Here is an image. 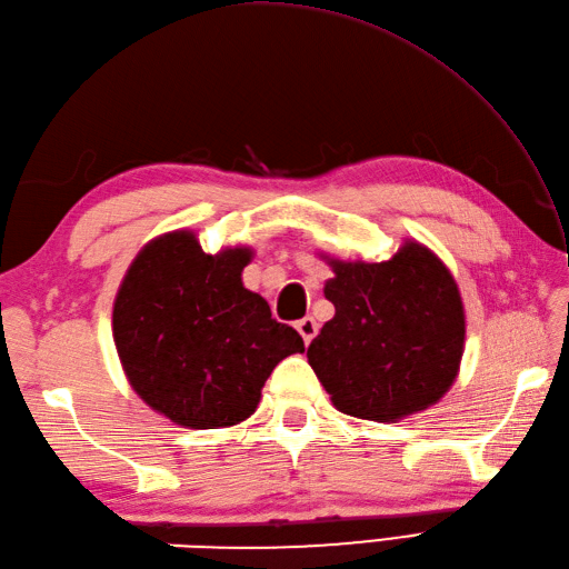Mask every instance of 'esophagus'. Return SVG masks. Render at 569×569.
I'll list each match as a JSON object with an SVG mask.
<instances>
[{"instance_id": "34e87169", "label": "esophagus", "mask_w": 569, "mask_h": 569, "mask_svg": "<svg viewBox=\"0 0 569 569\" xmlns=\"http://www.w3.org/2000/svg\"><path fill=\"white\" fill-rule=\"evenodd\" d=\"M296 330L300 332V337H303V342H306V345H310V342H312V337L318 335V322L312 320V318H303V320H298V322H296Z\"/></svg>"}]
</instances>
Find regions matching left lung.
<instances>
[{
	"mask_svg": "<svg viewBox=\"0 0 569 569\" xmlns=\"http://www.w3.org/2000/svg\"><path fill=\"white\" fill-rule=\"evenodd\" d=\"M325 298L335 318L308 347V365L337 410L398 422L452 389L465 355L467 318L455 276L416 239L389 261L337 259Z\"/></svg>",
	"mask_w": 569,
	"mask_h": 569,
	"instance_id": "1",
	"label": "left lung"
}]
</instances>
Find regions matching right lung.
Instances as JSON below:
<instances>
[{"mask_svg":"<svg viewBox=\"0 0 569 569\" xmlns=\"http://www.w3.org/2000/svg\"><path fill=\"white\" fill-rule=\"evenodd\" d=\"M251 257L244 244L208 253L192 229H173L147 241L119 283L112 337L124 377L176 426H239L278 361L306 349L241 283Z\"/></svg>","mask_w":569,"mask_h":569,"instance_id":"add662e5","label":"right lung"}]
</instances>
